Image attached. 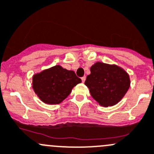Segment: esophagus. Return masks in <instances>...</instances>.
<instances>
[{"mask_svg":"<svg viewBox=\"0 0 154 154\" xmlns=\"http://www.w3.org/2000/svg\"><path fill=\"white\" fill-rule=\"evenodd\" d=\"M86 79V77L85 76H83L82 78V82H85V81Z\"/></svg>","mask_w":154,"mask_h":154,"instance_id":"obj_1","label":"esophagus"}]
</instances>
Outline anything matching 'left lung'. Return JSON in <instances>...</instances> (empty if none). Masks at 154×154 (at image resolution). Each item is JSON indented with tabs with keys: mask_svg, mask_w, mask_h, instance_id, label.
I'll return each instance as SVG.
<instances>
[{
	"mask_svg": "<svg viewBox=\"0 0 154 154\" xmlns=\"http://www.w3.org/2000/svg\"><path fill=\"white\" fill-rule=\"evenodd\" d=\"M85 85L99 104L113 106L129 88V75L117 66L98 62L91 67V74L87 76Z\"/></svg>",
	"mask_w": 154,
	"mask_h": 154,
	"instance_id": "8db88e82",
	"label": "left lung"
}]
</instances>
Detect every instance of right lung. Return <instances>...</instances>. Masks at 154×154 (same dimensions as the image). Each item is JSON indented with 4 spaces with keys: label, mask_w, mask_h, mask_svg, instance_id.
Masks as SVG:
<instances>
[{
    "label": "right lung",
    "mask_w": 154,
    "mask_h": 154,
    "mask_svg": "<svg viewBox=\"0 0 154 154\" xmlns=\"http://www.w3.org/2000/svg\"><path fill=\"white\" fill-rule=\"evenodd\" d=\"M82 80L71 70L55 66L33 75L32 88L41 100L48 104H58L67 97Z\"/></svg>",
    "instance_id": "right-lung-1"
}]
</instances>
